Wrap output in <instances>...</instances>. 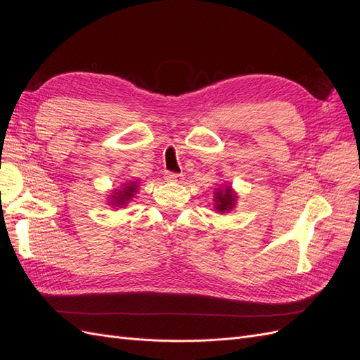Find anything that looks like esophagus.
Returning <instances> with one entry per match:
<instances>
[{
  "label": "esophagus",
  "mask_w": 360,
  "mask_h": 360,
  "mask_svg": "<svg viewBox=\"0 0 360 360\" xmlns=\"http://www.w3.org/2000/svg\"><path fill=\"white\" fill-rule=\"evenodd\" d=\"M165 180L167 181H174V183H179L183 180L181 174H176V172H167L165 174Z\"/></svg>",
  "instance_id": "esophagus-1"
}]
</instances>
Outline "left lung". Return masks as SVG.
I'll return each mask as SVG.
<instances>
[{"label": "left lung", "instance_id": "obj_1", "mask_svg": "<svg viewBox=\"0 0 360 360\" xmlns=\"http://www.w3.org/2000/svg\"><path fill=\"white\" fill-rule=\"evenodd\" d=\"M214 191V209L219 213H228L233 210L237 201V195L231 186H221Z\"/></svg>", "mask_w": 360, "mask_h": 360}]
</instances>
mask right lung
I'll use <instances>...</instances> for the list:
<instances>
[{"mask_svg": "<svg viewBox=\"0 0 360 360\" xmlns=\"http://www.w3.org/2000/svg\"><path fill=\"white\" fill-rule=\"evenodd\" d=\"M138 191V183L136 181H129L124 183L123 188L114 189L112 195H110V204L114 207H122L126 205L130 200L134 198V195Z\"/></svg>", "mask_w": 360, "mask_h": 360, "instance_id": "1", "label": "right lung"}]
</instances>
